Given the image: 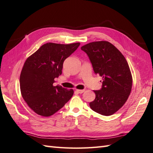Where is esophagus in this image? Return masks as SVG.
<instances>
[{
  "instance_id": "1",
  "label": "esophagus",
  "mask_w": 153,
  "mask_h": 153,
  "mask_svg": "<svg viewBox=\"0 0 153 153\" xmlns=\"http://www.w3.org/2000/svg\"><path fill=\"white\" fill-rule=\"evenodd\" d=\"M76 92H77V93H79V94H82V93H83L84 92H85V90L83 89V90H79V89H76Z\"/></svg>"
}]
</instances>
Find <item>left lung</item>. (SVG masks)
Here are the masks:
<instances>
[{"mask_svg": "<svg viewBox=\"0 0 153 153\" xmlns=\"http://www.w3.org/2000/svg\"><path fill=\"white\" fill-rule=\"evenodd\" d=\"M94 72L102 77V87L94 91L96 98L89 103L92 110L103 116L114 114L130 95L132 78L128 65L120 51L108 41H96L83 46Z\"/></svg>", "mask_w": 153, "mask_h": 153, "instance_id": "1", "label": "left lung"}]
</instances>
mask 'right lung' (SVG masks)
Listing matches in <instances>:
<instances>
[{"mask_svg": "<svg viewBox=\"0 0 153 153\" xmlns=\"http://www.w3.org/2000/svg\"><path fill=\"white\" fill-rule=\"evenodd\" d=\"M80 45L48 42L25 61L20 76L23 99L37 114L48 117L63 107L73 96L72 89L53 85L61 75L63 62Z\"/></svg>", "mask_w": 153, "mask_h": 153, "instance_id": "1", "label": "right lung"}]
</instances>
